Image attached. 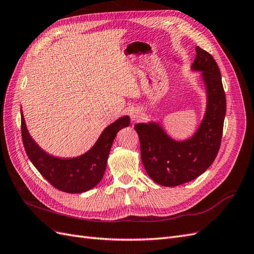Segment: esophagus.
I'll return each mask as SVG.
<instances>
[{
    "label": "esophagus",
    "mask_w": 254,
    "mask_h": 254,
    "mask_svg": "<svg viewBox=\"0 0 254 254\" xmlns=\"http://www.w3.org/2000/svg\"><path fill=\"white\" fill-rule=\"evenodd\" d=\"M143 115H144V113H143L142 110H140V109H133L131 111V120L133 122H137V121H140L143 118Z\"/></svg>",
    "instance_id": "1"
}]
</instances>
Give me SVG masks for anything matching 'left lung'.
Masks as SVG:
<instances>
[{
    "mask_svg": "<svg viewBox=\"0 0 254 254\" xmlns=\"http://www.w3.org/2000/svg\"><path fill=\"white\" fill-rule=\"evenodd\" d=\"M190 68L201 72L206 93L205 112L196 132L187 140L176 141L157 122L134 126L145 171L163 187L181 186L203 174L214 162L221 142L226 94L219 67L211 54L196 47V58Z\"/></svg>",
    "mask_w": 254,
    "mask_h": 254,
    "instance_id": "left-lung-1",
    "label": "left lung"
}]
</instances>
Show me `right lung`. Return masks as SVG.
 <instances>
[{"mask_svg":"<svg viewBox=\"0 0 254 254\" xmlns=\"http://www.w3.org/2000/svg\"><path fill=\"white\" fill-rule=\"evenodd\" d=\"M129 124L128 115L122 117L106 127L96 143L83 155L58 158L43 150L30 136L21 111L22 140L30 162L54 188L71 194L83 193L101 182L115 135Z\"/></svg>","mask_w":254,"mask_h":254,"instance_id":"1","label":"right lung"}]
</instances>
